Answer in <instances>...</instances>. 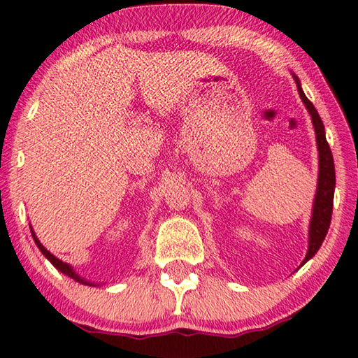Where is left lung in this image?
Segmentation results:
<instances>
[{
	"mask_svg": "<svg viewBox=\"0 0 358 358\" xmlns=\"http://www.w3.org/2000/svg\"><path fill=\"white\" fill-rule=\"evenodd\" d=\"M294 80L296 83V90L305 104L306 110L310 112L314 132H316V142H317V151H319V175H317V189L316 196H314L313 202V213L310 221V230H308V251L306 256L300 264L305 265L308 260L314 257V254L319 251L320 245L325 238L327 232H329L330 221H331V211H333V196H335V164H333L331 150L327 143L325 138V128L322 120H320L319 113L314 108L313 102L306 98L301 90V83L299 77L292 74Z\"/></svg>",
	"mask_w": 358,
	"mask_h": 358,
	"instance_id": "1",
	"label": "left lung"
}]
</instances>
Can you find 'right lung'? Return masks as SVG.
I'll return each instance as SVG.
<instances>
[{"label": "right lung", "instance_id": "obj_1", "mask_svg": "<svg viewBox=\"0 0 358 358\" xmlns=\"http://www.w3.org/2000/svg\"><path fill=\"white\" fill-rule=\"evenodd\" d=\"M31 235H33V238H34V243L38 245V248L41 250V252L44 254L45 256V259L47 260H50V264L55 266L57 270H59L62 271V273H64L66 276H69V278H72V280H76L77 282H80V284H85V286H93V287H96V286H99V284H96V282H92V281H87L85 280V278H82L80 275H77L76 273V270L72 268V266L69 265V264H66V262H63V260H59L58 257H55L53 256V254L50 252V251H47L44 246H42V243L41 241L38 240V237H36V234H34V230H33V227H31Z\"/></svg>", "mask_w": 358, "mask_h": 358}]
</instances>
